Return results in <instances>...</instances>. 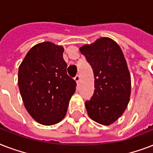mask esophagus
<instances>
[{
    "mask_svg": "<svg viewBox=\"0 0 153 153\" xmlns=\"http://www.w3.org/2000/svg\"><path fill=\"white\" fill-rule=\"evenodd\" d=\"M74 81L77 82V84H78L79 82V80H80V76H79V75H76V76L74 78Z\"/></svg>",
    "mask_w": 153,
    "mask_h": 153,
    "instance_id": "obj_1",
    "label": "esophagus"
}]
</instances>
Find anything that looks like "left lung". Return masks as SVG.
I'll return each instance as SVG.
<instances>
[{
  "instance_id": "1",
  "label": "left lung",
  "mask_w": 153,
  "mask_h": 153,
  "mask_svg": "<svg viewBox=\"0 0 153 153\" xmlns=\"http://www.w3.org/2000/svg\"><path fill=\"white\" fill-rule=\"evenodd\" d=\"M92 67L94 92L85 102L89 117L104 126L116 121L129 102L131 77L121 48L108 37L79 48Z\"/></svg>"
}]
</instances>
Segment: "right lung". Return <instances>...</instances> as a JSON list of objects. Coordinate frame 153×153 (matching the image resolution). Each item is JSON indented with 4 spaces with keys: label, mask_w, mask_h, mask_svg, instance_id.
I'll return each mask as SVG.
<instances>
[{
    "label": "right lung",
    "mask_w": 153,
    "mask_h": 153,
    "mask_svg": "<svg viewBox=\"0 0 153 153\" xmlns=\"http://www.w3.org/2000/svg\"><path fill=\"white\" fill-rule=\"evenodd\" d=\"M64 48L43 42L30 49L18 71V86L25 107L35 121L52 126L64 118L76 82L67 74Z\"/></svg>",
    "instance_id": "add662e5"
}]
</instances>
